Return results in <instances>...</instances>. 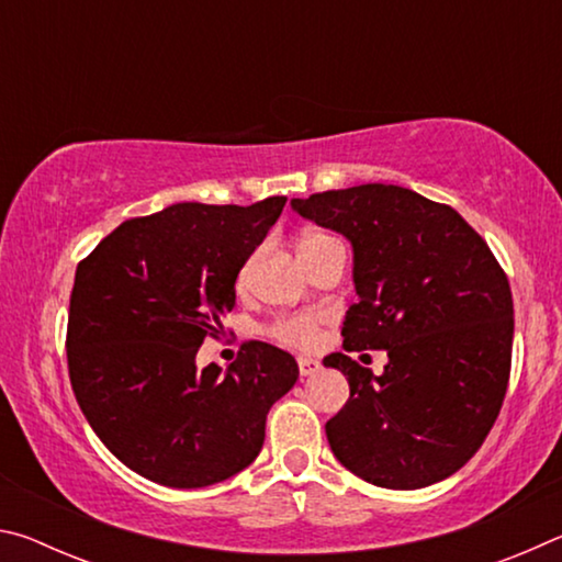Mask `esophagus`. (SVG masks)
Returning a JSON list of instances; mask_svg holds the SVG:
<instances>
[{"instance_id": "34e87169", "label": "esophagus", "mask_w": 562, "mask_h": 562, "mask_svg": "<svg viewBox=\"0 0 562 562\" xmlns=\"http://www.w3.org/2000/svg\"><path fill=\"white\" fill-rule=\"evenodd\" d=\"M297 367H300V374L302 376H310L315 374L319 369V361L317 359H310V357H297Z\"/></svg>"}]
</instances>
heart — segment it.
I'll list each match as a JSON object with an SVG mask.
<instances>
[{
	"label": "heart",
	"instance_id": "1",
	"mask_svg": "<svg viewBox=\"0 0 562 562\" xmlns=\"http://www.w3.org/2000/svg\"><path fill=\"white\" fill-rule=\"evenodd\" d=\"M335 237L327 233H304L297 243L302 262H307L312 255H315L322 245H327ZM250 268L252 260H247L240 272H237V288H245L247 280H250ZM325 322V315L319 310H300V312H288V315L274 317L268 325V335L278 339L280 345H288L294 349H310L317 345L319 327Z\"/></svg>",
	"mask_w": 562,
	"mask_h": 562
}]
</instances>
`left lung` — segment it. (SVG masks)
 Instances as JSON below:
<instances>
[{"instance_id":"1","label":"left lung","mask_w":562,"mask_h":562,"mask_svg":"<svg viewBox=\"0 0 562 562\" xmlns=\"http://www.w3.org/2000/svg\"><path fill=\"white\" fill-rule=\"evenodd\" d=\"M292 207L355 247L345 349L389 357L382 376L325 357L349 382L325 426L331 451L379 488L449 479L486 441L510 379L513 294L496 255L451 205L408 188L325 190Z\"/></svg>"}]
</instances>
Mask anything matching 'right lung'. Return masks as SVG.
Segmentation results:
<instances>
[{
    "label": "right lung",
    "instance_id": "obj_1",
    "mask_svg": "<svg viewBox=\"0 0 562 562\" xmlns=\"http://www.w3.org/2000/svg\"><path fill=\"white\" fill-rule=\"evenodd\" d=\"M284 203H176L121 223L76 268L71 389L106 449L144 479L170 488L231 479L260 453L272 404L297 382L294 357L258 339L225 374L195 367Z\"/></svg>",
    "mask_w": 562,
    "mask_h": 562
}]
</instances>
